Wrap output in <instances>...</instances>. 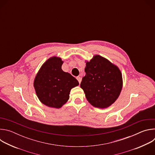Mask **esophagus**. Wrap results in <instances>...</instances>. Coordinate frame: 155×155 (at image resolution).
I'll return each instance as SVG.
<instances>
[{"label": "esophagus", "mask_w": 155, "mask_h": 155, "mask_svg": "<svg viewBox=\"0 0 155 155\" xmlns=\"http://www.w3.org/2000/svg\"><path fill=\"white\" fill-rule=\"evenodd\" d=\"M77 80L78 81L79 83H80L81 81V78L80 77H77Z\"/></svg>", "instance_id": "34e87169"}]
</instances>
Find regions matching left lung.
Instances as JSON below:
<instances>
[{
	"instance_id": "8db88e82",
	"label": "left lung",
	"mask_w": 155,
	"mask_h": 155,
	"mask_svg": "<svg viewBox=\"0 0 155 155\" xmlns=\"http://www.w3.org/2000/svg\"><path fill=\"white\" fill-rule=\"evenodd\" d=\"M84 71L80 87L87 101L100 108L113 104L123 87L122 74L117 66L101 56L95 55L86 62Z\"/></svg>"
}]
</instances>
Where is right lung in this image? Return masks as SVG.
Masks as SVG:
<instances>
[{
    "mask_svg": "<svg viewBox=\"0 0 155 155\" xmlns=\"http://www.w3.org/2000/svg\"><path fill=\"white\" fill-rule=\"evenodd\" d=\"M61 58L53 56L47 59L37 72L34 81L40 101L48 107L59 108L69 99L72 88L79 84L69 73L64 72Z\"/></svg>",
    "mask_w": 155,
    "mask_h": 155,
    "instance_id": "1",
    "label": "right lung"
}]
</instances>
